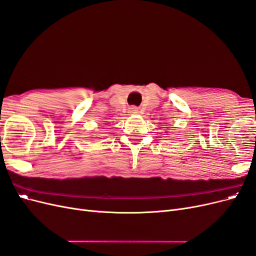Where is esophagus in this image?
Segmentation results:
<instances>
[{
  "instance_id": "esophagus-1",
  "label": "esophagus",
  "mask_w": 256,
  "mask_h": 256,
  "mask_svg": "<svg viewBox=\"0 0 256 256\" xmlns=\"http://www.w3.org/2000/svg\"><path fill=\"white\" fill-rule=\"evenodd\" d=\"M130 113H138V109L136 108H130Z\"/></svg>"
}]
</instances>
